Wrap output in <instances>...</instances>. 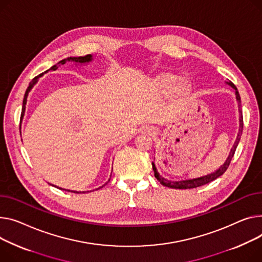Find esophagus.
Returning <instances> with one entry per match:
<instances>
[{
  "label": "esophagus",
  "instance_id": "34e87169",
  "mask_svg": "<svg viewBox=\"0 0 262 262\" xmlns=\"http://www.w3.org/2000/svg\"><path fill=\"white\" fill-rule=\"evenodd\" d=\"M148 132H152V130H151V129H150V130H148Z\"/></svg>",
  "mask_w": 262,
  "mask_h": 262
}]
</instances>
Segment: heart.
<instances>
[{
  "label": "heart",
  "mask_w": 262,
  "mask_h": 262,
  "mask_svg": "<svg viewBox=\"0 0 262 262\" xmlns=\"http://www.w3.org/2000/svg\"><path fill=\"white\" fill-rule=\"evenodd\" d=\"M177 81H178V79H177L176 76H173V75H163L162 77H160L158 79V85L160 87H162L163 90H170L175 85H176L177 89L180 90V91L186 90L187 84L182 83V82H178V84H176V83L177 82Z\"/></svg>",
  "instance_id": "b5f03b06"
}]
</instances>
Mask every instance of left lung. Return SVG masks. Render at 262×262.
<instances>
[{"label": "left lung", "instance_id": "obj_1", "mask_svg": "<svg viewBox=\"0 0 262 262\" xmlns=\"http://www.w3.org/2000/svg\"><path fill=\"white\" fill-rule=\"evenodd\" d=\"M226 84L232 86L233 89L235 90V95H236V99H237V102H238V107H239V129H238V135H237V138L235 140V143L230 151V155L228 158H226L225 162L217 169L215 170L214 172L212 173H208V175L206 176H203V177H200V178H195V179H188V180H181V181H170V180H167L165 178H163L162 176H160V173L157 171V168H156V165L154 162H151V165H152V169H154V172H155V177L157 178V180H158L162 185L164 186H167V187H170V188H179V189H186V188H194V187H198V186H201V185H204L206 183H210L211 181H214L215 179H217L218 177H220L221 175H223L224 171L228 169L231 161H232V158L233 156L235 154V150L238 146V143L240 141V138H241V135H242V128H243V118H242V112L240 110V103H241V100H240V95L236 89V86L234 85L233 82L231 81H228L226 82Z\"/></svg>", "mask_w": 262, "mask_h": 262}]
</instances>
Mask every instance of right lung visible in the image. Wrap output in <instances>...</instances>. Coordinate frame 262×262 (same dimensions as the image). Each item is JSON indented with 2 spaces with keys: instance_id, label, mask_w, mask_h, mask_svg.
Wrapping results in <instances>:
<instances>
[{
  "instance_id": "add662e5",
  "label": "right lung",
  "mask_w": 262,
  "mask_h": 262,
  "mask_svg": "<svg viewBox=\"0 0 262 262\" xmlns=\"http://www.w3.org/2000/svg\"><path fill=\"white\" fill-rule=\"evenodd\" d=\"M92 60H93V56H92V55H87V56H84V57H71V58H67V59H64V60L60 61L58 64L54 65V66H52L50 69H48V71H57L58 67H59L60 65H63V64H65L66 62H74V63H76V64H86V63H90ZM41 76H42V75H40V76H38V77L34 78V79L29 83V86L27 87L26 93H25V95H24V99H23V106H22V115H21V119L24 117V114H25V108H26V102H27L28 94H29V92L31 91V89L33 87V85L38 82V79H39ZM104 185H105V184H104ZM57 187H58V186H57ZM101 187H103V186H101ZM59 188H60V189H63V188H61V187H59ZM99 188H100V187H99ZM99 188H97V189H99ZM63 190L72 191V193H76V194L86 193V191H76V190H69V189H63Z\"/></svg>"
}]
</instances>
